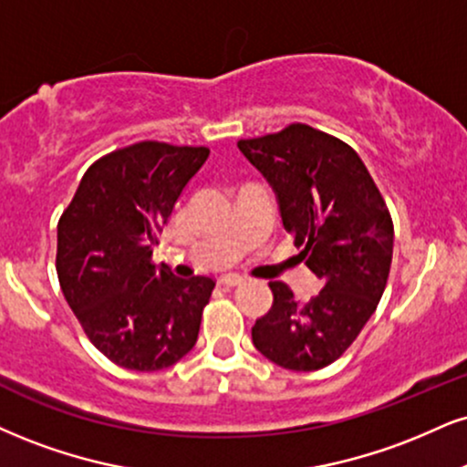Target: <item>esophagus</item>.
Segmentation results:
<instances>
[{"label":"esophagus","instance_id":"obj_1","mask_svg":"<svg viewBox=\"0 0 467 467\" xmlns=\"http://www.w3.org/2000/svg\"><path fill=\"white\" fill-rule=\"evenodd\" d=\"M222 283L226 285V287H239V285H244V278H241L239 274H226V276L222 278Z\"/></svg>","mask_w":467,"mask_h":467}]
</instances>
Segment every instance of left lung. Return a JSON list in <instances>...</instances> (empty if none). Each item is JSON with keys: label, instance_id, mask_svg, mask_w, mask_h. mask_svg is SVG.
Here are the masks:
<instances>
[{"label": "left lung", "instance_id": "obj_1", "mask_svg": "<svg viewBox=\"0 0 467 467\" xmlns=\"http://www.w3.org/2000/svg\"><path fill=\"white\" fill-rule=\"evenodd\" d=\"M237 145L272 184L297 256L322 280L305 305L285 283H269L274 305L252 326V341L280 368L322 369L352 346L379 306L394 254L391 215L368 167L337 137L291 123Z\"/></svg>", "mask_w": 467, "mask_h": 467}]
</instances>
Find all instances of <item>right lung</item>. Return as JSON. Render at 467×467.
I'll return each mask as SVG.
<instances>
[{"label":"right lung","instance_id":"add662e5","mask_svg":"<svg viewBox=\"0 0 467 467\" xmlns=\"http://www.w3.org/2000/svg\"><path fill=\"white\" fill-rule=\"evenodd\" d=\"M209 148L141 141L95 161L58 222L67 305L112 363L156 372L195 346L215 280L180 278L151 252Z\"/></svg>","mask_w":467,"mask_h":467}]
</instances>
